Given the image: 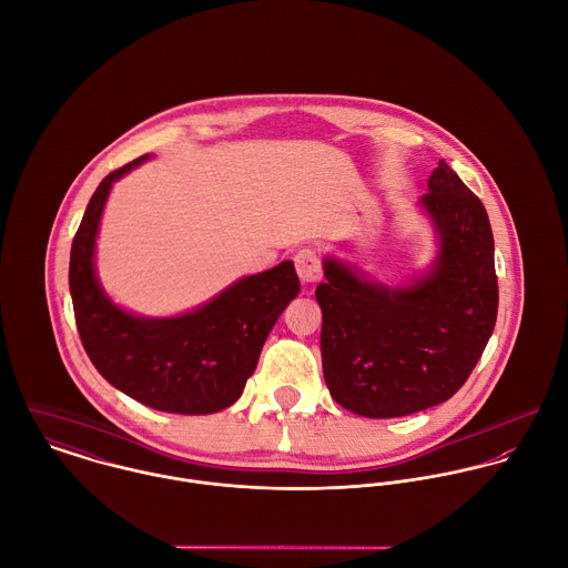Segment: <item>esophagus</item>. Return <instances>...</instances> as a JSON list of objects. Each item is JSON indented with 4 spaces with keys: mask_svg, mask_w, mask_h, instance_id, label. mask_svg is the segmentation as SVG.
Instances as JSON below:
<instances>
[{
    "mask_svg": "<svg viewBox=\"0 0 568 568\" xmlns=\"http://www.w3.org/2000/svg\"><path fill=\"white\" fill-rule=\"evenodd\" d=\"M293 262H295V271H297L302 284L313 286L322 280V262L313 248H300L295 253Z\"/></svg>",
    "mask_w": 568,
    "mask_h": 568,
    "instance_id": "34e87169",
    "label": "esophagus"
}]
</instances>
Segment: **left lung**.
Instances as JSON below:
<instances>
[{
  "label": "left lung",
  "instance_id": "8db88e82",
  "mask_svg": "<svg viewBox=\"0 0 568 568\" xmlns=\"http://www.w3.org/2000/svg\"><path fill=\"white\" fill-rule=\"evenodd\" d=\"M422 205L442 241L424 280L387 288L325 260L315 291L325 385L365 417H400L453 398L496 324L494 239L481 199L439 162Z\"/></svg>",
  "mask_w": 568,
  "mask_h": 568
}]
</instances>
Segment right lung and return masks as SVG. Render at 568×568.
I'll return each mask as SVG.
<instances>
[{"mask_svg":"<svg viewBox=\"0 0 568 568\" xmlns=\"http://www.w3.org/2000/svg\"><path fill=\"white\" fill-rule=\"evenodd\" d=\"M144 160L100 181L72 243L70 291L82 347L106 383L142 405L216 413L241 398L271 327L300 293V280L293 262H282L174 320H142L113 306L93 273L95 232L111 183Z\"/></svg>","mask_w":568,"mask_h":568,"instance_id":"add662e5","label":"right lung"}]
</instances>
